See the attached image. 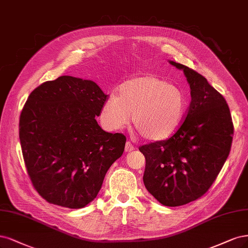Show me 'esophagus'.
<instances>
[{"mask_svg": "<svg viewBox=\"0 0 248 248\" xmlns=\"http://www.w3.org/2000/svg\"><path fill=\"white\" fill-rule=\"evenodd\" d=\"M134 149H135L134 146L130 141H126V143H125V152H131Z\"/></svg>", "mask_w": 248, "mask_h": 248, "instance_id": "34e87169", "label": "esophagus"}]
</instances>
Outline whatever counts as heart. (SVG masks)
<instances>
[{
  "label": "heart",
  "mask_w": 248,
  "mask_h": 248,
  "mask_svg": "<svg viewBox=\"0 0 248 248\" xmlns=\"http://www.w3.org/2000/svg\"><path fill=\"white\" fill-rule=\"evenodd\" d=\"M187 101L181 88L154 75H140L120 85L118 96L104 102L100 119L110 130L121 129L131 121L144 140H165L179 129Z\"/></svg>",
  "instance_id": "b5f03b06"
}]
</instances>
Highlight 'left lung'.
<instances>
[{
  "label": "left lung",
  "instance_id": "left-lung-1",
  "mask_svg": "<svg viewBox=\"0 0 248 248\" xmlns=\"http://www.w3.org/2000/svg\"><path fill=\"white\" fill-rule=\"evenodd\" d=\"M191 104L179 129L168 140L140 147L146 158L144 186L165 206L197 200L216 181L229 156L234 127L224 96L204 77L184 64Z\"/></svg>",
  "mask_w": 248,
  "mask_h": 248
}]
</instances>
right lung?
I'll return each instance as SVG.
<instances>
[{
	"label": "right lung",
	"mask_w": 248,
	"mask_h": 248,
	"mask_svg": "<svg viewBox=\"0 0 248 248\" xmlns=\"http://www.w3.org/2000/svg\"><path fill=\"white\" fill-rule=\"evenodd\" d=\"M108 95L90 80L62 76L33 90L19 119V140L33 187L47 202L83 208L96 196L126 138L95 117Z\"/></svg>",
	"instance_id": "obj_1"
}]
</instances>
